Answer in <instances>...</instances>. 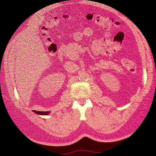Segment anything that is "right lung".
I'll return each instance as SVG.
<instances>
[{
    "label": "right lung",
    "instance_id": "obj_1",
    "mask_svg": "<svg viewBox=\"0 0 156 156\" xmlns=\"http://www.w3.org/2000/svg\"><path fill=\"white\" fill-rule=\"evenodd\" d=\"M34 112L37 113V115H48L50 112L46 111V112H42V111H33Z\"/></svg>",
    "mask_w": 156,
    "mask_h": 156
}]
</instances>
